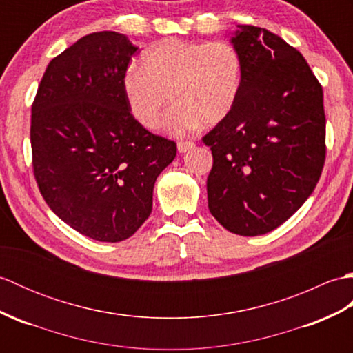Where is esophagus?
<instances>
[{
  "mask_svg": "<svg viewBox=\"0 0 353 353\" xmlns=\"http://www.w3.org/2000/svg\"><path fill=\"white\" fill-rule=\"evenodd\" d=\"M194 145H196V144H194L192 141H179L177 142V150H179V153H186Z\"/></svg>",
  "mask_w": 353,
  "mask_h": 353,
  "instance_id": "obj_1",
  "label": "esophagus"
}]
</instances>
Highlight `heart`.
<instances>
[{
    "label": "heart",
    "mask_w": 353,
    "mask_h": 353,
    "mask_svg": "<svg viewBox=\"0 0 353 353\" xmlns=\"http://www.w3.org/2000/svg\"><path fill=\"white\" fill-rule=\"evenodd\" d=\"M241 86L243 57L228 41L205 43L167 37L144 52L142 68L130 66L123 77L132 115L147 129L159 125L168 99L176 103L163 121V129L176 137L196 130L201 123L223 121Z\"/></svg>",
    "instance_id": "obj_1"
}]
</instances>
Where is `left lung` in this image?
<instances>
[{
  "label": "left lung",
  "instance_id": "8db88e82",
  "mask_svg": "<svg viewBox=\"0 0 353 353\" xmlns=\"http://www.w3.org/2000/svg\"><path fill=\"white\" fill-rule=\"evenodd\" d=\"M243 86L230 114L203 137L214 165L208 206L243 236L272 232L308 199L325 165L323 89L305 57L282 37L238 26Z\"/></svg>",
  "mask_w": 353,
  "mask_h": 353
}]
</instances>
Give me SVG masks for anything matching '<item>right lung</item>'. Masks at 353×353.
<instances>
[{"label":"right lung","mask_w":353,"mask_h":353,"mask_svg":"<svg viewBox=\"0 0 353 353\" xmlns=\"http://www.w3.org/2000/svg\"><path fill=\"white\" fill-rule=\"evenodd\" d=\"M137 50L117 32L83 36L48 63L32 104L33 172L43 200L103 243L124 241L142 226L156 179L177 153L125 101L123 77Z\"/></svg>","instance_id":"add662e5"}]
</instances>
